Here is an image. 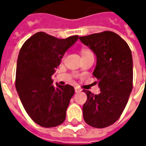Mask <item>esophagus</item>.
<instances>
[{
  "instance_id": "34e87169",
  "label": "esophagus",
  "mask_w": 146,
  "mask_h": 146,
  "mask_svg": "<svg viewBox=\"0 0 146 146\" xmlns=\"http://www.w3.org/2000/svg\"><path fill=\"white\" fill-rule=\"evenodd\" d=\"M75 92H76V93H79V92H82V89H80V88H78V87H76Z\"/></svg>"
}]
</instances>
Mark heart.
Returning a JSON list of instances; mask_svg holds the SVG:
<instances>
[{
  "label": "heart",
  "instance_id": "heart-1",
  "mask_svg": "<svg viewBox=\"0 0 146 146\" xmlns=\"http://www.w3.org/2000/svg\"><path fill=\"white\" fill-rule=\"evenodd\" d=\"M89 53H92V52L90 50H89V49H86V48H83V49H82V50H81L82 56V55L86 54H89Z\"/></svg>",
  "mask_w": 146,
  "mask_h": 146
}]
</instances>
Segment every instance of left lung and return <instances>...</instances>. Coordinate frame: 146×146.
I'll use <instances>...</instances> for the list:
<instances>
[{
  "instance_id": "left-lung-1",
  "label": "left lung",
  "mask_w": 146,
  "mask_h": 146,
  "mask_svg": "<svg viewBox=\"0 0 146 146\" xmlns=\"http://www.w3.org/2000/svg\"><path fill=\"white\" fill-rule=\"evenodd\" d=\"M97 57L93 76L97 78L98 95L82 90L87 95L83 118L96 128L109 127L117 121L127 105L133 89V70L131 50L120 35L111 31L80 37Z\"/></svg>"
}]
</instances>
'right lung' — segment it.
Wrapping results in <instances>:
<instances>
[{
	"mask_svg": "<svg viewBox=\"0 0 146 146\" xmlns=\"http://www.w3.org/2000/svg\"><path fill=\"white\" fill-rule=\"evenodd\" d=\"M79 36L60 39L43 32L26 40L19 50L15 86L31 119L41 127H54L64 123L75 90L70 85L55 87L51 76L66 50Z\"/></svg>",
	"mask_w": 146,
	"mask_h": 146,
	"instance_id": "obj_1",
	"label": "right lung"
}]
</instances>
